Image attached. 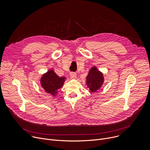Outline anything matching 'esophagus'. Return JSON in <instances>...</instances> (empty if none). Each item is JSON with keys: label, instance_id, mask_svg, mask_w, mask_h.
<instances>
[{"label": "esophagus", "instance_id": "esophagus-1", "mask_svg": "<svg viewBox=\"0 0 150 150\" xmlns=\"http://www.w3.org/2000/svg\"><path fill=\"white\" fill-rule=\"evenodd\" d=\"M70 76L72 79H76V74L75 72H71L70 74Z\"/></svg>", "mask_w": 150, "mask_h": 150}]
</instances>
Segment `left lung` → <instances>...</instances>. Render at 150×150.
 <instances>
[{
  "mask_svg": "<svg viewBox=\"0 0 150 150\" xmlns=\"http://www.w3.org/2000/svg\"><path fill=\"white\" fill-rule=\"evenodd\" d=\"M104 81L103 74L97 69L96 67H93L89 71L86 77V84L90 91L96 93L103 85Z\"/></svg>",
  "mask_w": 150,
  "mask_h": 150,
  "instance_id": "obj_1",
  "label": "left lung"
}]
</instances>
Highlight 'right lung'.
<instances>
[{
  "instance_id": "right-lung-1",
  "label": "right lung",
  "mask_w": 150,
  "mask_h": 150,
  "mask_svg": "<svg viewBox=\"0 0 150 150\" xmlns=\"http://www.w3.org/2000/svg\"><path fill=\"white\" fill-rule=\"evenodd\" d=\"M65 79V77H60L53 69H49L42 75L40 84L47 93L54 97L58 93V90L63 87Z\"/></svg>"
}]
</instances>
